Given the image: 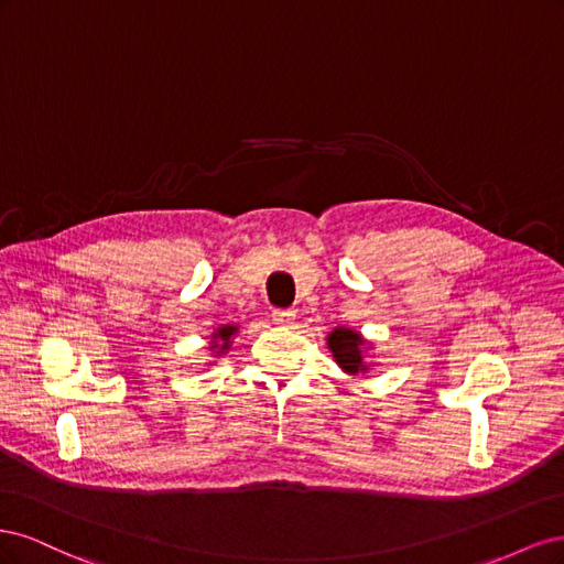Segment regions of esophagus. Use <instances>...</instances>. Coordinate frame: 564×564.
Instances as JSON below:
<instances>
[{
	"instance_id": "esophagus-1",
	"label": "esophagus",
	"mask_w": 564,
	"mask_h": 564,
	"mask_svg": "<svg viewBox=\"0 0 564 564\" xmlns=\"http://www.w3.org/2000/svg\"><path fill=\"white\" fill-rule=\"evenodd\" d=\"M272 319H275L278 324H294L296 313L286 311V308H278V311H272Z\"/></svg>"
}]
</instances>
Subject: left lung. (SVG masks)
I'll use <instances>...</instances> for the list:
<instances>
[{
    "mask_svg": "<svg viewBox=\"0 0 564 564\" xmlns=\"http://www.w3.org/2000/svg\"><path fill=\"white\" fill-rule=\"evenodd\" d=\"M327 348L334 355V362L340 367V371L350 373V377H365L371 369L367 362V350H371L369 340L350 327H336L327 336Z\"/></svg>",
    "mask_w": 564,
    "mask_h": 564,
    "instance_id": "8db88e82",
    "label": "left lung"
}]
</instances>
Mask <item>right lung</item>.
<instances>
[{"label": "right lung", "mask_w": 564, "mask_h": 564, "mask_svg": "<svg viewBox=\"0 0 564 564\" xmlns=\"http://www.w3.org/2000/svg\"><path fill=\"white\" fill-rule=\"evenodd\" d=\"M240 332V327L237 324H220L218 329H214L212 334V344H209V350L214 352V357H220L226 355L232 346V336Z\"/></svg>", "instance_id": "right-lung-1"}]
</instances>
